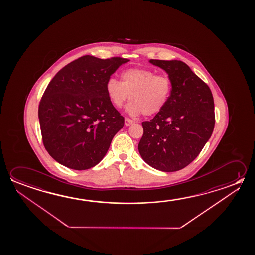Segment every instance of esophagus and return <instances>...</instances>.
<instances>
[{
	"instance_id": "34e87169",
	"label": "esophagus",
	"mask_w": 255,
	"mask_h": 255,
	"mask_svg": "<svg viewBox=\"0 0 255 255\" xmlns=\"http://www.w3.org/2000/svg\"><path fill=\"white\" fill-rule=\"evenodd\" d=\"M133 123V120H131V119H129V118H126V119H125V125H126V126H131Z\"/></svg>"
}]
</instances>
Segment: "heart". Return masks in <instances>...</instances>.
Returning <instances> with one entry per match:
<instances>
[{"instance_id":"1","label":"heart","mask_w":255,"mask_h":255,"mask_svg":"<svg viewBox=\"0 0 255 255\" xmlns=\"http://www.w3.org/2000/svg\"><path fill=\"white\" fill-rule=\"evenodd\" d=\"M121 78L120 82L110 77L106 83L107 95L116 108H122L129 98L128 113L149 117L167 104L172 90L168 75H156L150 69L129 68L122 73Z\"/></svg>"}]
</instances>
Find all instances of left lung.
<instances>
[{
  "instance_id": "8db88e82",
  "label": "left lung",
  "mask_w": 255,
  "mask_h": 255,
  "mask_svg": "<svg viewBox=\"0 0 255 255\" xmlns=\"http://www.w3.org/2000/svg\"><path fill=\"white\" fill-rule=\"evenodd\" d=\"M163 68L172 84L167 104L150 121L142 123L138 143L143 160L159 171H179L196 159L212 136L213 94L204 81L180 60L150 59Z\"/></svg>"
}]
</instances>
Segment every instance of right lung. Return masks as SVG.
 I'll return each instance as SVG.
<instances>
[{
  "label": "right lung",
  "instance_id": "right-lung-1",
  "mask_svg": "<svg viewBox=\"0 0 255 255\" xmlns=\"http://www.w3.org/2000/svg\"><path fill=\"white\" fill-rule=\"evenodd\" d=\"M129 59L86 55L59 70L42 95L38 116L42 142L58 163L74 170L95 166L125 125L106 83Z\"/></svg>",
  "mask_w": 255,
  "mask_h": 255
}]
</instances>
